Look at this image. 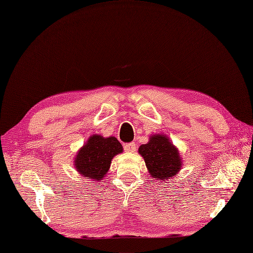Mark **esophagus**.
I'll use <instances>...</instances> for the list:
<instances>
[{
  "label": "esophagus",
  "mask_w": 253,
  "mask_h": 253,
  "mask_svg": "<svg viewBox=\"0 0 253 253\" xmlns=\"http://www.w3.org/2000/svg\"><path fill=\"white\" fill-rule=\"evenodd\" d=\"M125 151L126 152H131V153L135 152L136 151V144L134 142L125 144Z\"/></svg>",
  "instance_id": "1"
}]
</instances>
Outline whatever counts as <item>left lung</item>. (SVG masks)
Wrapping results in <instances>:
<instances>
[{"instance_id": "8db88e82", "label": "left lung", "mask_w": 253, "mask_h": 253, "mask_svg": "<svg viewBox=\"0 0 253 253\" xmlns=\"http://www.w3.org/2000/svg\"><path fill=\"white\" fill-rule=\"evenodd\" d=\"M138 153L144 159L151 177L159 181L170 180L182 168L179 151L167 135H151L149 142L141 144Z\"/></svg>"}]
</instances>
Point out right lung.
<instances>
[{"label":"right lung","mask_w":253,"mask_h":253,"mask_svg":"<svg viewBox=\"0 0 253 253\" xmlns=\"http://www.w3.org/2000/svg\"><path fill=\"white\" fill-rule=\"evenodd\" d=\"M122 152L124 148L116 137L94 134L77 152L74 167L84 178L94 182L100 181L108 174L112 159Z\"/></svg>","instance_id":"add662e5"}]
</instances>
